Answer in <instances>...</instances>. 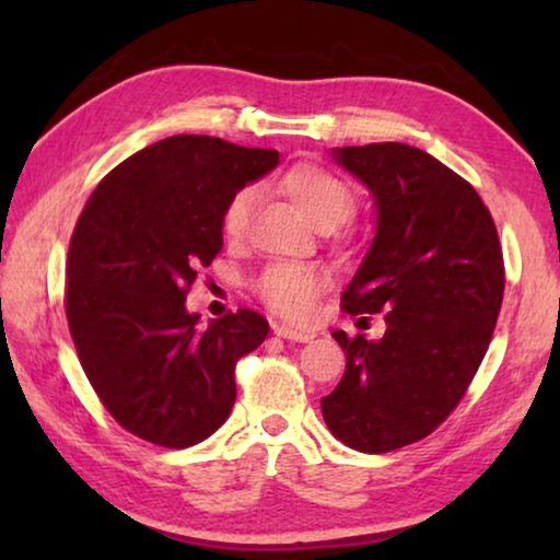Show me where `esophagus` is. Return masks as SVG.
I'll return each mask as SVG.
<instances>
[{
	"label": "esophagus",
	"instance_id": "34e87169",
	"mask_svg": "<svg viewBox=\"0 0 560 560\" xmlns=\"http://www.w3.org/2000/svg\"><path fill=\"white\" fill-rule=\"evenodd\" d=\"M273 334L279 338H287V340H296V343H308V340H314L316 334L308 328H293V326H277L273 328Z\"/></svg>",
	"mask_w": 560,
	"mask_h": 560
}]
</instances>
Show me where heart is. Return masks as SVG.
Returning a JSON list of instances; mask_svg holds the SVG:
<instances>
[{"label": "heart", "mask_w": 560, "mask_h": 560, "mask_svg": "<svg viewBox=\"0 0 560 560\" xmlns=\"http://www.w3.org/2000/svg\"><path fill=\"white\" fill-rule=\"evenodd\" d=\"M277 187L318 230H330L353 212V192L338 175L326 167L296 163L283 170ZM254 195L240 189L230 197L222 210V234L226 240H240L249 220ZM326 287V273L308 264H273L261 273L257 283L259 296L269 308L287 318H306L314 308L318 293Z\"/></svg>", "instance_id": "b5f03b06"}]
</instances>
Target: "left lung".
<instances>
[{"instance_id": "1", "label": "left lung", "mask_w": 560, "mask_h": 560, "mask_svg": "<svg viewBox=\"0 0 560 560\" xmlns=\"http://www.w3.org/2000/svg\"><path fill=\"white\" fill-rule=\"evenodd\" d=\"M373 197L375 236L343 291L348 314H385V336L334 330L346 373L324 420L368 454L428 438L467 393L504 299L494 220L467 179L405 143L330 150Z\"/></svg>"}]
</instances>
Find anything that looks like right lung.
Returning <instances> with one entry per match:
<instances>
[{
	"mask_svg": "<svg viewBox=\"0 0 560 560\" xmlns=\"http://www.w3.org/2000/svg\"><path fill=\"white\" fill-rule=\"evenodd\" d=\"M277 165V150L173 136L122 160L83 207L66 316L93 390L138 438L192 447L230 417L236 360L269 324L242 308L200 326L185 299L222 249L224 205Z\"/></svg>",
	"mask_w": 560,
	"mask_h": 560,
	"instance_id": "1",
	"label": "right lung"
}]
</instances>
